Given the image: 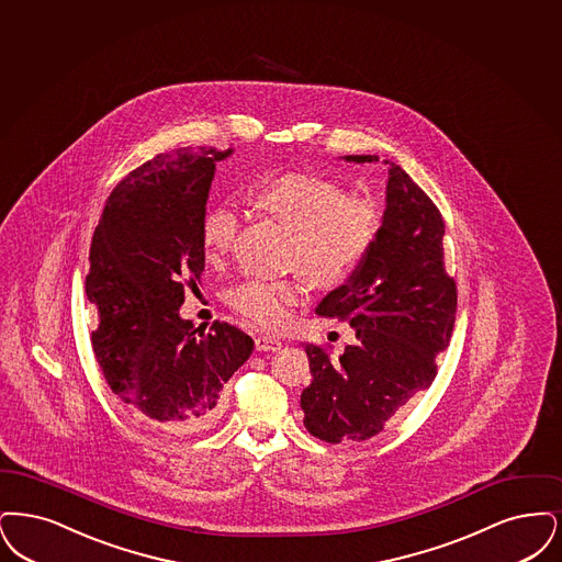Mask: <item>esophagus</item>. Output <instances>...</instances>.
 Listing matches in <instances>:
<instances>
[{
	"label": "esophagus",
	"instance_id": "obj_1",
	"mask_svg": "<svg viewBox=\"0 0 562 562\" xmlns=\"http://www.w3.org/2000/svg\"><path fill=\"white\" fill-rule=\"evenodd\" d=\"M281 346H283V342H281L279 338L270 336V334H260V336H256V348H258V350H262V352H274V350H279Z\"/></svg>",
	"mask_w": 562,
	"mask_h": 562
}]
</instances>
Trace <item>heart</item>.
<instances>
[{"label": "heart", "instance_id": "obj_1", "mask_svg": "<svg viewBox=\"0 0 562 562\" xmlns=\"http://www.w3.org/2000/svg\"><path fill=\"white\" fill-rule=\"evenodd\" d=\"M254 203L292 231L288 279H251L233 288L226 302L247 323L279 329L292 318L313 281L338 288L366 265L380 235V212L367 196L346 195L334 180L288 171L274 176L254 193ZM239 231L237 212L216 205L201 220L203 260L220 269L228 260Z\"/></svg>", "mask_w": 562, "mask_h": 562}]
</instances>
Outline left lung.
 <instances>
[{"instance_id":"1","label":"left lung","mask_w":562,"mask_h":562,"mask_svg":"<svg viewBox=\"0 0 562 562\" xmlns=\"http://www.w3.org/2000/svg\"><path fill=\"white\" fill-rule=\"evenodd\" d=\"M371 164L375 155H346ZM389 166L386 210L366 265L327 293L321 317L348 321L357 342L342 355L306 344L313 382L300 396L306 430L325 440H367L437 378L451 340L458 288L442 260L439 207L401 166Z\"/></svg>"}]
</instances>
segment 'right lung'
<instances>
[{"label":"right lung","mask_w":562,"mask_h":562,"mask_svg":"<svg viewBox=\"0 0 562 562\" xmlns=\"http://www.w3.org/2000/svg\"><path fill=\"white\" fill-rule=\"evenodd\" d=\"M231 153L176 148L130 171L90 245L86 293L98 308V366L120 401L178 437L214 424L224 384L254 350L235 325L214 321L203 334L178 315L205 267L199 228L216 161Z\"/></svg>","instance_id":"add662e5"}]
</instances>
